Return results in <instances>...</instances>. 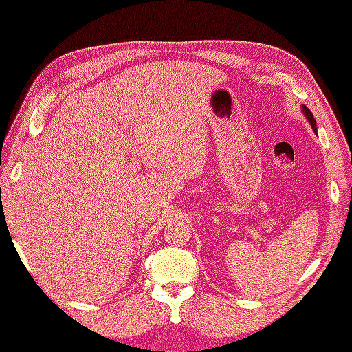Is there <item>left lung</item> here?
Instances as JSON below:
<instances>
[{"label": "left lung", "mask_w": 352, "mask_h": 352, "mask_svg": "<svg viewBox=\"0 0 352 352\" xmlns=\"http://www.w3.org/2000/svg\"><path fill=\"white\" fill-rule=\"evenodd\" d=\"M302 111H304L305 117H307V119H308V122H310V123H311V127H313V131L316 132L317 129H316V120H314V116H313V113H311L310 110H308V109L305 107V105H304V107H302Z\"/></svg>", "instance_id": "1"}]
</instances>
